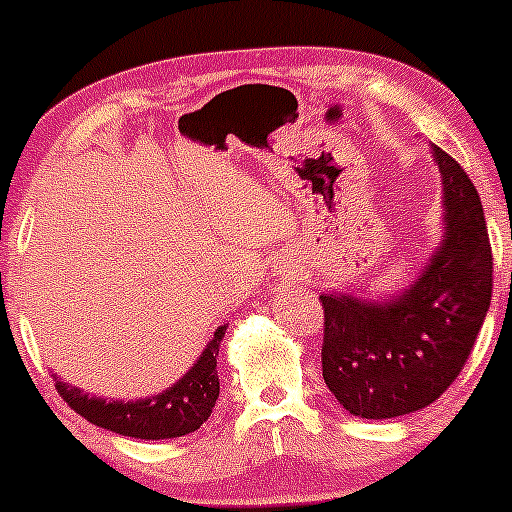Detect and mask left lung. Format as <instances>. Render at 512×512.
I'll use <instances>...</instances> for the list:
<instances>
[{
	"mask_svg": "<svg viewBox=\"0 0 512 512\" xmlns=\"http://www.w3.org/2000/svg\"><path fill=\"white\" fill-rule=\"evenodd\" d=\"M443 180V235L404 292L366 299L319 294L322 376L359 418H396L431 406L456 381L493 294V252L476 185L431 146Z\"/></svg>",
	"mask_w": 512,
	"mask_h": 512,
	"instance_id": "obj_1",
	"label": "left lung"
}]
</instances>
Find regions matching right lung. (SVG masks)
I'll list each match as a JSON object with an SVG mask.
<instances>
[{
  "mask_svg": "<svg viewBox=\"0 0 512 512\" xmlns=\"http://www.w3.org/2000/svg\"><path fill=\"white\" fill-rule=\"evenodd\" d=\"M225 329V324L215 329L213 339L198 356V361L175 384L148 399L106 401L101 396L84 394L79 386L66 384L54 374L56 391L76 414L106 431L146 438V441L188 436L208 421L220 396L218 354Z\"/></svg>",
  "mask_w": 512,
  "mask_h": 512,
  "instance_id": "1",
  "label": "right lung"
}]
</instances>
